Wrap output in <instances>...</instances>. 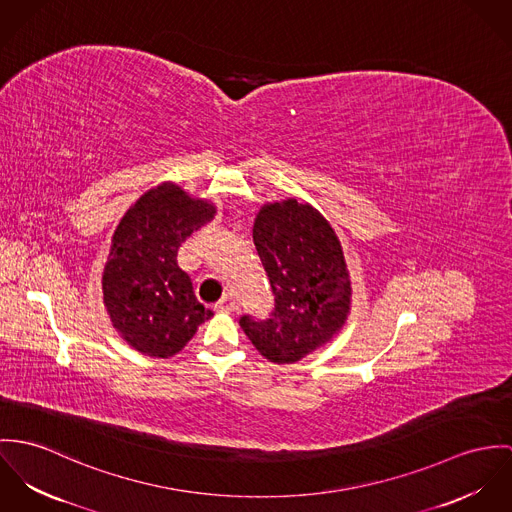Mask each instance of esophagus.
<instances>
[{"label": "esophagus", "mask_w": 512, "mask_h": 512, "mask_svg": "<svg viewBox=\"0 0 512 512\" xmlns=\"http://www.w3.org/2000/svg\"><path fill=\"white\" fill-rule=\"evenodd\" d=\"M216 308H218L220 312H233V310L237 308V300H235L231 294H226V296L216 304Z\"/></svg>", "instance_id": "esophagus-1"}]
</instances>
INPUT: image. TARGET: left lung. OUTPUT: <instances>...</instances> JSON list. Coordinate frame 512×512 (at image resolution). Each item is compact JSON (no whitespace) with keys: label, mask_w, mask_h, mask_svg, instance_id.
I'll list each match as a JSON object with an SVG mask.
<instances>
[{"label":"left lung","mask_w":512,"mask_h":512,"mask_svg":"<svg viewBox=\"0 0 512 512\" xmlns=\"http://www.w3.org/2000/svg\"><path fill=\"white\" fill-rule=\"evenodd\" d=\"M253 241L275 296L269 318H239L245 336L273 363H294L332 340L349 312L340 241L308 204L288 198L261 208Z\"/></svg>","instance_id":"1"}]
</instances>
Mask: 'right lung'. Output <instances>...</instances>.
<instances>
[{"instance_id": "1", "label": "right lung", "mask_w": 512, "mask_h": 512, "mask_svg": "<svg viewBox=\"0 0 512 512\" xmlns=\"http://www.w3.org/2000/svg\"><path fill=\"white\" fill-rule=\"evenodd\" d=\"M214 214L208 202L163 184L121 218L104 269V302L115 328L137 351L171 357L212 316L176 265V249Z\"/></svg>"}]
</instances>
